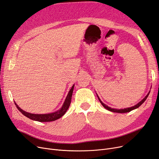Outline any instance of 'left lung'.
I'll list each match as a JSON object with an SVG mask.
<instances>
[{"instance_id":"left-lung-1","label":"left lung","mask_w":159,"mask_h":159,"mask_svg":"<svg viewBox=\"0 0 159 159\" xmlns=\"http://www.w3.org/2000/svg\"><path fill=\"white\" fill-rule=\"evenodd\" d=\"M149 92L148 93V94L145 97V98L140 102H139L138 103L137 105H134V107H130V108H124V109H120V110H119V109H114V108H110V107H108L107 105H105L104 103H103L101 101V99H99V98L98 97V99H99V101H100V102L101 103V105L104 107L106 109H107L108 110H109V111H111V112H118V113H125V112H130V111H131V110H134V109H136V108H139L142 104H143V102L146 100V99L148 98V95H149Z\"/></svg>"}]
</instances>
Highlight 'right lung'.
Listing matches in <instances>:
<instances>
[{
    "instance_id": "obj_1",
    "label": "right lung",
    "mask_w": 159,
    "mask_h": 159,
    "mask_svg": "<svg viewBox=\"0 0 159 159\" xmlns=\"http://www.w3.org/2000/svg\"><path fill=\"white\" fill-rule=\"evenodd\" d=\"M73 88H74V85L72 86L71 88L70 91L69 92V93L67 96V98L65 100V102L64 103L63 106L61 107V108L58 110V111L51 113V114H30L29 112H26L24 110H23L21 108H20L18 105L15 102V105L17 107V109L19 110V111L21 112L24 116H25L27 118H29L32 120H35L38 121L39 122H48V121H53L57 120L59 118H60L61 116H63L67 109L69 108L71 104V97L73 95Z\"/></svg>"
}]
</instances>
